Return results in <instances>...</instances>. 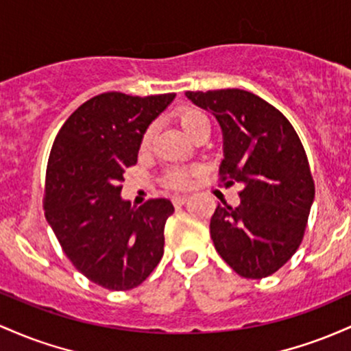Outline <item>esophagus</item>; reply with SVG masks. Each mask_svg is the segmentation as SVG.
<instances>
[{
  "instance_id": "obj_1",
  "label": "esophagus",
  "mask_w": 351,
  "mask_h": 351,
  "mask_svg": "<svg viewBox=\"0 0 351 351\" xmlns=\"http://www.w3.org/2000/svg\"><path fill=\"white\" fill-rule=\"evenodd\" d=\"M187 202V195H176V197H172V204H174L176 207H179V206H184V204Z\"/></svg>"
}]
</instances>
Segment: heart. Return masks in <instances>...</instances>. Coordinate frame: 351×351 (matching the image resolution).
<instances>
[{
	"label": "heart",
	"mask_w": 351,
	"mask_h": 351,
	"mask_svg": "<svg viewBox=\"0 0 351 351\" xmlns=\"http://www.w3.org/2000/svg\"><path fill=\"white\" fill-rule=\"evenodd\" d=\"M176 121L177 124L180 125V129H182L189 137L194 136V134L197 131H200L202 128H208V119L206 114L200 111V109L191 108V106H184V108L177 109ZM151 137H152V128H149L147 131L144 132L143 143H141V145H143V147H147L149 143H151ZM189 174H191L189 169H171V171L167 172V176H165V184H167L169 187H174V189L186 187L189 182Z\"/></svg>",
	"instance_id": "heart-1"
}]
</instances>
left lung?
<instances>
[{
	"label": "left lung",
	"instance_id": "1",
	"mask_svg": "<svg viewBox=\"0 0 351 351\" xmlns=\"http://www.w3.org/2000/svg\"><path fill=\"white\" fill-rule=\"evenodd\" d=\"M186 96L222 129V180L243 186L237 207L219 204L212 215L215 250L242 277H269L292 258L305 234L315 199L305 149L289 119L249 90Z\"/></svg>",
	"mask_w": 351,
	"mask_h": 351
}]
</instances>
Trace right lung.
I'll list each match as a JSON object with an SVG mask.
<instances>
[{"label": "right lung", "instance_id": "1", "mask_svg": "<svg viewBox=\"0 0 351 351\" xmlns=\"http://www.w3.org/2000/svg\"><path fill=\"white\" fill-rule=\"evenodd\" d=\"M176 94L104 93L59 129L46 171V220L73 265L109 290H131L164 254L169 199L131 206L121 197L124 169L137 162L144 132Z\"/></svg>", "mask_w": 351, "mask_h": 351}]
</instances>
